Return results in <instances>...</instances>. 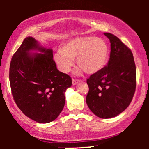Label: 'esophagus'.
<instances>
[{
    "instance_id": "34e87169",
    "label": "esophagus",
    "mask_w": 149,
    "mask_h": 149,
    "mask_svg": "<svg viewBox=\"0 0 149 149\" xmlns=\"http://www.w3.org/2000/svg\"><path fill=\"white\" fill-rule=\"evenodd\" d=\"M80 80H76V79H73L72 80V85H76L77 83H80Z\"/></svg>"
}]
</instances>
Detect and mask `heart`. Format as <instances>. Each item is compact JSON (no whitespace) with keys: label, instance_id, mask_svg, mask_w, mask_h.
<instances>
[{"label":"heart","instance_id":"obj_1","mask_svg":"<svg viewBox=\"0 0 149 149\" xmlns=\"http://www.w3.org/2000/svg\"><path fill=\"white\" fill-rule=\"evenodd\" d=\"M109 46L101 38L80 36L70 39L63 43L61 51L54 54V60L61 72L67 73L74 64L79 67L76 74L84 71L87 74H95L105 66L109 58Z\"/></svg>","mask_w":149,"mask_h":149}]
</instances>
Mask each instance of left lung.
Wrapping results in <instances>:
<instances>
[{
  "instance_id": "8db88e82",
  "label": "left lung",
  "mask_w": 149,
  "mask_h": 149,
  "mask_svg": "<svg viewBox=\"0 0 149 149\" xmlns=\"http://www.w3.org/2000/svg\"><path fill=\"white\" fill-rule=\"evenodd\" d=\"M110 40V59L107 66L87 80L86 103L95 115L111 118L119 115L130 104L136 89V66L131 50L116 36Z\"/></svg>"
}]
</instances>
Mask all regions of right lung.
I'll list each match as a JSON object with an SVG mask.
<instances>
[{
	"instance_id": "right-lung-1",
	"label": "right lung",
	"mask_w": 149,
	"mask_h": 149,
	"mask_svg": "<svg viewBox=\"0 0 149 149\" xmlns=\"http://www.w3.org/2000/svg\"><path fill=\"white\" fill-rule=\"evenodd\" d=\"M52 52L29 36L10 62V83L15 103L25 116L40 123L59 116L64 107L65 92L72 84L71 77L57 69Z\"/></svg>"
}]
</instances>
